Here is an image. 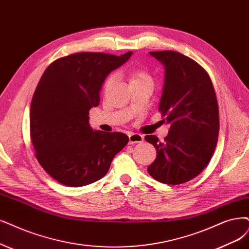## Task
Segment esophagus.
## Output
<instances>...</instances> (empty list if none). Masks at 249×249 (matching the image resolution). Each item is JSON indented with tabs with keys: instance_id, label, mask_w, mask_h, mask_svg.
Instances as JSON below:
<instances>
[{
	"instance_id": "34e87169",
	"label": "esophagus",
	"mask_w": 249,
	"mask_h": 249,
	"mask_svg": "<svg viewBox=\"0 0 249 249\" xmlns=\"http://www.w3.org/2000/svg\"><path fill=\"white\" fill-rule=\"evenodd\" d=\"M143 141V136L140 133H130L129 134V143L130 144H135L142 142Z\"/></svg>"
}]
</instances>
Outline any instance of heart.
<instances>
[{"instance_id":"b5f03b06","label":"heart","mask_w":249,"mask_h":249,"mask_svg":"<svg viewBox=\"0 0 249 249\" xmlns=\"http://www.w3.org/2000/svg\"><path fill=\"white\" fill-rule=\"evenodd\" d=\"M129 80H130V85L136 82L145 81V80H152L150 73L143 69H134L129 71ZM112 82V76H108L104 83V87L107 88Z\"/></svg>"}]
</instances>
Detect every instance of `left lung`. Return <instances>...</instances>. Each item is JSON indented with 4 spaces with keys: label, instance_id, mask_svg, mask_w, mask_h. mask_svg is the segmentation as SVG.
<instances>
[{
    "label": "left lung",
    "instance_id": "obj_1",
    "mask_svg": "<svg viewBox=\"0 0 249 249\" xmlns=\"http://www.w3.org/2000/svg\"><path fill=\"white\" fill-rule=\"evenodd\" d=\"M150 54L165 69L159 110L170 129L163 142L156 135L144 136L157 151L148 172L160 182L180 185L200 174L215 150L219 130L215 91L207 71L186 55L170 50Z\"/></svg>",
    "mask_w": 249,
    "mask_h": 249
}]
</instances>
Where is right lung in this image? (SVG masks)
Masks as SVG:
<instances>
[{
  "label": "right lung",
  "instance_id": "1",
  "mask_svg": "<svg viewBox=\"0 0 249 249\" xmlns=\"http://www.w3.org/2000/svg\"><path fill=\"white\" fill-rule=\"evenodd\" d=\"M131 55L80 52L44 71L31 104V139L41 166L62 185L83 187L104 178L128 143L124 133L92 129L89 110L99 105L108 73Z\"/></svg>",
  "mask_w": 249,
  "mask_h": 249
}]
</instances>
